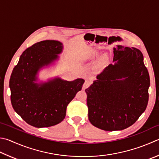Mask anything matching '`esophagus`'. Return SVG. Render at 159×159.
I'll return each instance as SVG.
<instances>
[{
	"mask_svg": "<svg viewBox=\"0 0 159 159\" xmlns=\"http://www.w3.org/2000/svg\"><path fill=\"white\" fill-rule=\"evenodd\" d=\"M89 85H90V83H89V81H88V80H86L84 83V84H83V89H85L87 88H88Z\"/></svg>",
	"mask_w": 159,
	"mask_h": 159,
	"instance_id": "esophagus-1",
	"label": "esophagus"
}]
</instances>
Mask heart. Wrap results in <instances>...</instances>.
Returning <instances> with one entry per match:
<instances>
[{"label":"heart","mask_w":159,"mask_h":159,"mask_svg":"<svg viewBox=\"0 0 159 159\" xmlns=\"http://www.w3.org/2000/svg\"><path fill=\"white\" fill-rule=\"evenodd\" d=\"M98 53L96 51H88V57L91 59H95L96 57L98 56ZM106 59V56H103V60H104Z\"/></svg>","instance_id":"1"}]
</instances>
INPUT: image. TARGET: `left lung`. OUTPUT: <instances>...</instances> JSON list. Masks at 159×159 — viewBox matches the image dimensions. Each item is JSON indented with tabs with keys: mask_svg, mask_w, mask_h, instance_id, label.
<instances>
[{
	"mask_svg": "<svg viewBox=\"0 0 159 159\" xmlns=\"http://www.w3.org/2000/svg\"><path fill=\"white\" fill-rule=\"evenodd\" d=\"M113 62L85 89L88 119L104 131H120L134 124L145 111L150 80L143 56L136 48L117 45Z\"/></svg>",
	"mask_w": 159,
	"mask_h": 159,
	"instance_id": "left-lung-1",
	"label": "left lung"
}]
</instances>
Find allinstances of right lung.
Returning a JSON list of instances; mask_svg holds the SVG:
<instances>
[{"instance_id": "1", "label": "right lung", "mask_w": 159, "mask_h": 159, "mask_svg": "<svg viewBox=\"0 0 159 159\" xmlns=\"http://www.w3.org/2000/svg\"><path fill=\"white\" fill-rule=\"evenodd\" d=\"M63 51L62 42L44 40L25 50L11 74V103L17 114L34 127H48L65 119L67 105L85 80L69 81L60 77L39 82L42 69L53 65Z\"/></svg>"}]
</instances>
